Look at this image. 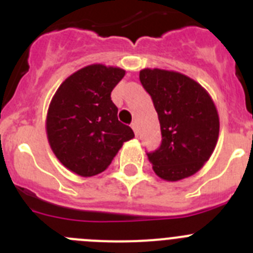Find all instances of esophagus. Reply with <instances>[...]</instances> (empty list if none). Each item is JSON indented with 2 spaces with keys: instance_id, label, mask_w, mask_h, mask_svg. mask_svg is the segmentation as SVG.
<instances>
[{
  "instance_id": "1",
  "label": "esophagus",
  "mask_w": 253,
  "mask_h": 253,
  "mask_svg": "<svg viewBox=\"0 0 253 253\" xmlns=\"http://www.w3.org/2000/svg\"><path fill=\"white\" fill-rule=\"evenodd\" d=\"M131 128H133L134 133H135V135L138 137V125H137V123H135V122L131 123Z\"/></svg>"
}]
</instances>
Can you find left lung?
Wrapping results in <instances>:
<instances>
[{"instance_id": "1", "label": "left lung", "mask_w": 253, "mask_h": 253, "mask_svg": "<svg viewBox=\"0 0 253 253\" xmlns=\"http://www.w3.org/2000/svg\"><path fill=\"white\" fill-rule=\"evenodd\" d=\"M139 80L158 114L162 142L147 153L153 171L166 181L194 175L210 158L219 135L213 100L196 81L165 69H142Z\"/></svg>"}]
</instances>
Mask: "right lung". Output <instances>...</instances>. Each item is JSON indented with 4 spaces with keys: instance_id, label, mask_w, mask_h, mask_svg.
<instances>
[{
    "instance_id": "right-lung-1",
    "label": "right lung",
    "mask_w": 253,
    "mask_h": 253,
    "mask_svg": "<svg viewBox=\"0 0 253 253\" xmlns=\"http://www.w3.org/2000/svg\"><path fill=\"white\" fill-rule=\"evenodd\" d=\"M124 75L118 67L91 64L69 76L51 99L48 142L60 163L77 175L101 173L123 143L134 137L130 126L118 120L110 97Z\"/></svg>"
}]
</instances>
